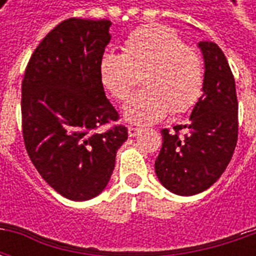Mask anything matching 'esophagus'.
<instances>
[{"label": "esophagus", "mask_w": 256, "mask_h": 256, "mask_svg": "<svg viewBox=\"0 0 256 256\" xmlns=\"http://www.w3.org/2000/svg\"><path fill=\"white\" fill-rule=\"evenodd\" d=\"M142 130L138 128H133V126H130V128H128V137H136V136H138L140 133H141Z\"/></svg>", "instance_id": "1"}]
</instances>
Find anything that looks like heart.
I'll return each mask as SVG.
<instances>
[{
	"label": "heart",
	"instance_id": "heart-1",
	"mask_svg": "<svg viewBox=\"0 0 256 256\" xmlns=\"http://www.w3.org/2000/svg\"><path fill=\"white\" fill-rule=\"evenodd\" d=\"M141 71L144 89L123 106V118L138 126L160 122L170 112H188L203 92L202 58L164 26L140 27L124 40L123 54L106 52L98 62L101 86L118 101L128 97Z\"/></svg>",
	"mask_w": 256,
	"mask_h": 256
}]
</instances>
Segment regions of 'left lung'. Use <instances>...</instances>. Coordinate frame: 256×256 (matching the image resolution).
I'll list each match as a JSON object with an SVG mask.
<instances>
[{
  "instance_id": "1",
  "label": "left lung",
  "mask_w": 256,
  "mask_h": 256,
  "mask_svg": "<svg viewBox=\"0 0 256 256\" xmlns=\"http://www.w3.org/2000/svg\"><path fill=\"white\" fill-rule=\"evenodd\" d=\"M198 46L204 62L203 94L188 124L162 130L163 144L155 162L158 180L180 196L198 194L216 182L233 156L238 132L236 84L225 54L214 42L202 41Z\"/></svg>"
}]
</instances>
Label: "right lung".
<instances>
[{"label":"right lung","mask_w":256,"mask_h":256,"mask_svg":"<svg viewBox=\"0 0 256 256\" xmlns=\"http://www.w3.org/2000/svg\"><path fill=\"white\" fill-rule=\"evenodd\" d=\"M110 20L67 19L32 53L22 84L27 154L64 198L84 202L106 189L128 128H97L119 115L106 100L98 62L111 41Z\"/></svg>","instance_id":"add662e5"}]
</instances>
